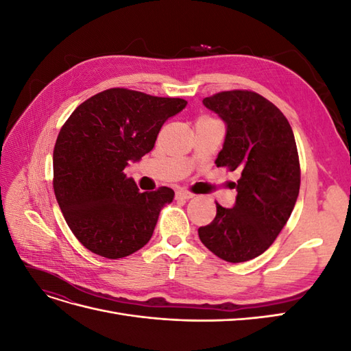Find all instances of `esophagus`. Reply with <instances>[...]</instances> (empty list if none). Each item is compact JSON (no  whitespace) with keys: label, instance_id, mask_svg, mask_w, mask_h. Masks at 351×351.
I'll use <instances>...</instances> for the list:
<instances>
[{"label":"esophagus","instance_id":"1","mask_svg":"<svg viewBox=\"0 0 351 351\" xmlns=\"http://www.w3.org/2000/svg\"><path fill=\"white\" fill-rule=\"evenodd\" d=\"M193 197V193L187 192V190H178V192H176V199H192Z\"/></svg>","mask_w":351,"mask_h":351}]
</instances>
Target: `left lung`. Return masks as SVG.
Returning <instances> with one entry per match:
<instances>
[{
  "mask_svg": "<svg viewBox=\"0 0 351 351\" xmlns=\"http://www.w3.org/2000/svg\"><path fill=\"white\" fill-rule=\"evenodd\" d=\"M227 124L217 167L239 169L236 205L222 208L197 230L200 241L227 262H246L267 250L289 221L300 189V161L291 125L253 90H224L204 99Z\"/></svg>",
  "mask_w": 351,
  "mask_h": 351,
  "instance_id": "8db88e82",
  "label": "left lung"
}]
</instances>
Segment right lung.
Here are the masks:
<instances>
[{"instance_id": "add662e5", "label": "right lung", "mask_w": 351, "mask_h": 351, "mask_svg": "<svg viewBox=\"0 0 351 351\" xmlns=\"http://www.w3.org/2000/svg\"><path fill=\"white\" fill-rule=\"evenodd\" d=\"M187 101L111 88L82 102L54 146V193L67 226L84 247L120 259L151 240L173 189L141 193L124 174L151 152L162 124Z\"/></svg>"}]
</instances>
